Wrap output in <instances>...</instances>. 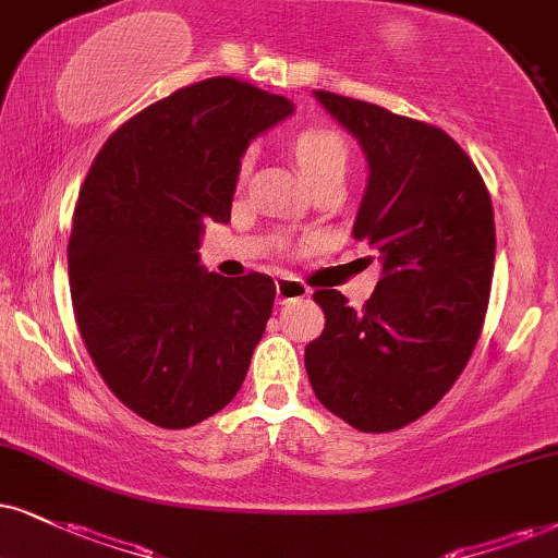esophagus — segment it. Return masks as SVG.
Masks as SVG:
<instances>
[{
    "label": "esophagus",
    "instance_id": "34e87169",
    "mask_svg": "<svg viewBox=\"0 0 558 558\" xmlns=\"http://www.w3.org/2000/svg\"><path fill=\"white\" fill-rule=\"evenodd\" d=\"M307 292H311V290H307L305 281H300L294 277H279L277 279V302H279V305H287V302L307 298Z\"/></svg>",
    "mask_w": 558,
    "mask_h": 558
}]
</instances>
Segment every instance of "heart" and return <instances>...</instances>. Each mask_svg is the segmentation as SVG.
Instances as JSON below:
<instances>
[{
  "label": "heart",
  "instance_id": "obj_1",
  "mask_svg": "<svg viewBox=\"0 0 558 558\" xmlns=\"http://www.w3.org/2000/svg\"><path fill=\"white\" fill-rule=\"evenodd\" d=\"M292 155L298 160L305 181L315 185L328 178L347 175L349 168V142L333 126H307L294 134ZM245 170V162H243Z\"/></svg>",
  "mask_w": 558,
  "mask_h": 558
}]
</instances>
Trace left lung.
<instances>
[{
  "mask_svg": "<svg viewBox=\"0 0 558 558\" xmlns=\"http://www.w3.org/2000/svg\"><path fill=\"white\" fill-rule=\"evenodd\" d=\"M367 157L354 238L383 266L362 311L318 290L326 328L305 347L318 401L360 432H393L435 409L476 347L494 274V209L476 165L432 123L315 89Z\"/></svg>",
  "mask_w": 558,
  "mask_h": 558,
  "instance_id": "1",
  "label": "left lung"
}]
</instances>
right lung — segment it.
Masks as SVG:
<instances>
[{"label":"right lung","mask_w":558,"mask_h":558,"mask_svg":"<svg viewBox=\"0 0 558 558\" xmlns=\"http://www.w3.org/2000/svg\"><path fill=\"white\" fill-rule=\"evenodd\" d=\"M294 106L235 77L175 89L108 136L69 238V290L95 367L123 405L185 429L238 396L274 307V279L198 264L230 222L240 157Z\"/></svg>","instance_id":"right-lung-1"}]
</instances>
